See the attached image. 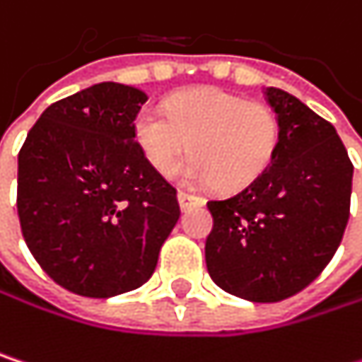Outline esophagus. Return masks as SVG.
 <instances>
[{
	"instance_id": "34e87169",
	"label": "esophagus",
	"mask_w": 362,
	"mask_h": 362,
	"mask_svg": "<svg viewBox=\"0 0 362 362\" xmlns=\"http://www.w3.org/2000/svg\"><path fill=\"white\" fill-rule=\"evenodd\" d=\"M178 201H180L182 211H188V209H192V207H199V205H203V203H205L201 197H197V194H190V192H184V190H180V192H178Z\"/></svg>"
}]
</instances>
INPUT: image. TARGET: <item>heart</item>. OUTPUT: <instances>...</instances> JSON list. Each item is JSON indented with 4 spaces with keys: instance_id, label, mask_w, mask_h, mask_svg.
I'll use <instances>...</instances> for the list:
<instances>
[{
    "instance_id": "heart-1",
    "label": "heart",
    "mask_w": 362,
    "mask_h": 362,
    "mask_svg": "<svg viewBox=\"0 0 362 362\" xmlns=\"http://www.w3.org/2000/svg\"><path fill=\"white\" fill-rule=\"evenodd\" d=\"M132 132L140 155L157 174H172L188 146L192 155L176 176L192 186L216 182L220 190H239L257 180L281 142L274 110L220 88L174 94L165 100L163 115L140 110Z\"/></svg>"
}]
</instances>
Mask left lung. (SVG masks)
I'll return each mask as SVG.
<instances>
[{
  "mask_svg": "<svg viewBox=\"0 0 362 362\" xmlns=\"http://www.w3.org/2000/svg\"><path fill=\"white\" fill-rule=\"evenodd\" d=\"M281 125L268 170L230 197L207 201L209 276L252 302H281L308 287L337 252L352 192V161L335 127L296 96L266 88Z\"/></svg>",
  "mask_w": 362,
  "mask_h": 362,
  "instance_id": "obj_1",
  "label": "left lung"
}]
</instances>
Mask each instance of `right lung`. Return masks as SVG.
<instances>
[{"label":"right lung","mask_w":362,"mask_h":362,"mask_svg":"<svg viewBox=\"0 0 362 362\" xmlns=\"http://www.w3.org/2000/svg\"><path fill=\"white\" fill-rule=\"evenodd\" d=\"M144 103L129 86H92L43 110L18 153L25 243L43 272L77 296L144 285L180 218L178 190L134 142Z\"/></svg>","instance_id":"1"}]
</instances>
